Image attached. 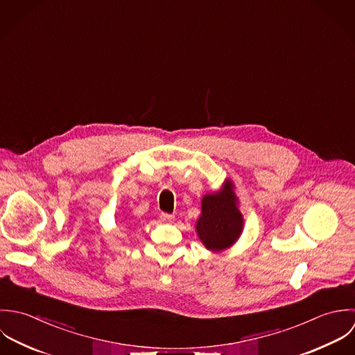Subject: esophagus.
<instances>
[{"instance_id": "34e87169", "label": "esophagus", "mask_w": 355, "mask_h": 355, "mask_svg": "<svg viewBox=\"0 0 355 355\" xmlns=\"http://www.w3.org/2000/svg\"><path fill=\"white\" fill-rule=\"evenodd\" d=\"M160 219H162L163 222H166V223H170V222H173V220H174V215H171V214L162 213L160 214Z\"/></svg>"}]
</instances>
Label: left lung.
Segmentation results:
<instances>
[{
    "instance_id": "8db88e82",
    "label": "left lung",
    "mask_w": 355,
    "mask_h": 355,
    "mask_svg": "<svg viewBox=\"0 0 355 355\" xmlns=\"http://www.w3.org/2000/svg\"><path fill=\"white\" fill-rule=\"evenodd\" d=\"M229 182L219 193L207 195L202 202V216L196 229L206 248L220 251L232 245L241 233L243 218Z\"/></svg>"
}]
</instances>
